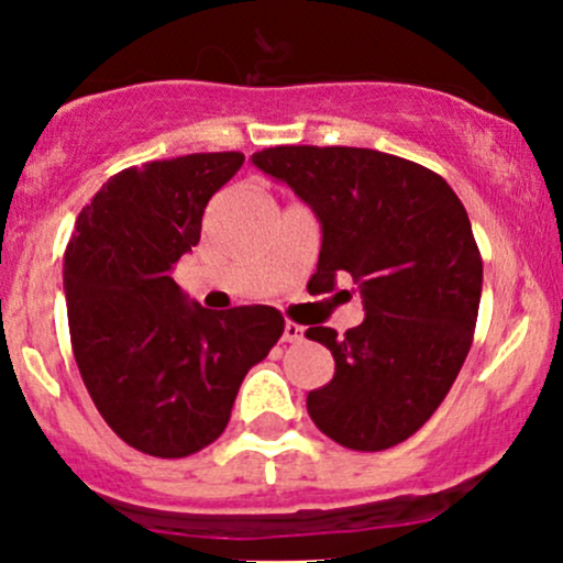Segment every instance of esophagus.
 <instances>
[{"mask_svg": "<svg viewBox=\"0 0 563 563\" xmlns=\"http://www.w3.org/2000/svg\"><path fill=\"white\" fill-rule=\"evenodd\" d=\"M283 340H286V343H302V340H305V327H299V323L288 321L286 329H283Z\"/></svg>", "mask_w": 563, "mask_h": 563, "instance_id": "esophagus-1", "label": "esophagus"}]
</instances>
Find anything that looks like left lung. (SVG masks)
I'll list each match as a JSON object with an SVG mask.
<instances>
[{"label": "left lung", "mask_w": 563, "mask_h": 563, "mask_svg": "<svg viewBox=\"0 0 563 563\" xmlns=\"http://www.w3.org/2000/svg\"><path fill=\"white\" fill-rule=\"evenodd\" d=\"M253 163L321 223L316 291L349 272L365 305L340 338L305 332L334 356L332 382L308 395L310 419L340 446L389 450L433 417L474 340L482 255L465 207L439 174L387 152L272 146Z\"/></svg>", "instance_id": "1"}]
</instances>
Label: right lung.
<instances>
[{
	"label": "right lung",
	"mask_w": 563,
	"mask_h": 563,
	"mask_svg": "<svg viewBox=\"0 0 563 563\" xmlns=\"http://www.w3.org/2000/svg\"><path fill=\"white\" fill-rule=\"evenodd\" d=\"M242 163V152H203L124 168L81 209L65 250L84 384L108 428L152 457H187L220 439L247 371L286 327L269 305L201 308L172 277L201 240L209 198Z\"/></svg>",
	"instance_id": "obj_1"
}]
</instances>
